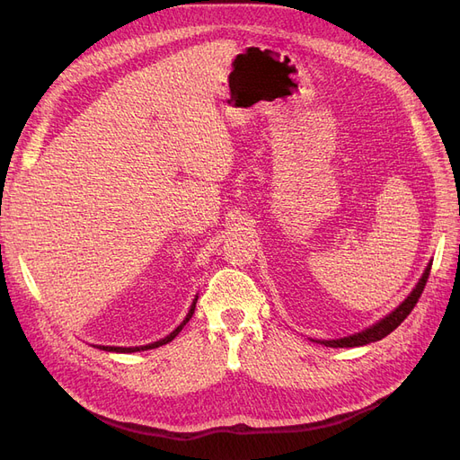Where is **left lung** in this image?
Instances as JSON below:
<instances>
[{"mask_svg": "<svg viewBox=\"0 0 460 460\" xmlns=\"http://www.w3.org/2000/svg\"><path fill=\"white\" fill-rule=\"evenodd\" d=\"M429 269H431V264L422 274L420 282L416 284V288L412 289V294L405 301H402L392 314H387L384 320H380L378 324H374L372 328H368L365 332H358V333H355V336H347V338H341V340H324L320 343H324L326 347H358V345H367V343H372V341H378V340L385 338L387 333H392L402 323V320H405L411 314V311L414 309V305L419 303L422 291L426 288V282H428Z\"/></svg>", "mask_w": 460, "mask_h": 460, "instance_id": "obj_1", "label": "left lung"}]
</instances>
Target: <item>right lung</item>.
Listing matches in <instances>:
<instances>
[{"label": "right lung", "mask_w": 460, "mask_h": 460, "mask_svg": "<svg viewBox=\"0 0 460 460\" xmlns=\"http://www.w3.org/2000/svg\"><path fill=\"white\" fill-rule=\"evenodd\" d=\"M198 301V299H196ZM196 301H193V305L190 307V313L186 314V318H184V323L180 324L174 332H171L169 336L166 338H163V340H159V341H155V343H149V345H140V347H107V345H100V349H103V351H117V353H134V351H146V349H155V347H159V345H164V343H169V341H172L178 333H180V330H182L184 326H186V323L188 320L191 318V314H193V311H196Z\"/></svg>", "instance_id": "obj_1"}]
</instances>
